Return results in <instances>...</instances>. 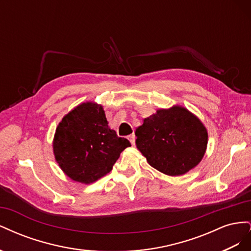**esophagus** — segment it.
Instances as JSON below:
<instances>
[{
    "label": "esophagus",
    "instance_id": "esophagus-1",
    "mask_svg": "<svg viewBox=\"0 0 251 251\" xmlns=\"http://www.w3.org/2000/svg\"><path fill=\"white\" fill-rule=\"evenodd\" d=\"M127 139L130 140V142H131L132 144H134V143H135V135H134V134L128 135V136H127Z\"/></svg>",
    "mask_w": 251,
    "mask_h": 251
}]
</instances>
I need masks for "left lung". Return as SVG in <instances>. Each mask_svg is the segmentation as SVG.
<instances>
[{
	"label": "left lung",
	"mask_w": 251,
	"mask_h": 251,
	"mask_svg": "<svg viewBox=\"0 0 251 251\" xmlns=\"http://www.w3.org/2000/svg\"><path fill=\"white\" fill-rule=\"evenodd\" d=\"M136 147L151 166L169 176H180L200 163L208 135L201 120L174 105L144 118L136 128Z\"/></svg>",
	"instance_id": "obj_1"
}]
</instances>
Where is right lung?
Segmentation results:
<instances>
[{"label":"right lung","mask_w":251,"mask_h":251,"mask_svg":"<svg viewBox=\"0 0 251 251\" xmlns=\"http://www.w3.org/2000/svg\"><path fill=\"white\" fill-rule=\"evenodd\" d=\"M131 143L111 130L101 104L83 102L58 124L53 153L72 180L90 184L110 173L120 153Z\"/></svg>","instance_id":"obj_1"}]
</instances>
